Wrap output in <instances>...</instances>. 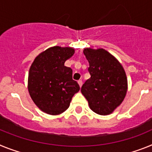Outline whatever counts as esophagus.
Masks as SVG:
<instances>
[{
  "label": "esophagus",
  "instance_id": "1",
  "mask_svg": "<svg viewBox=\"0 0 152 152\" xmlns=\"http://www.w3.org/2000/svg\"><path fill=\"white\" fill-rule=\"evenodd\" d=\"M78 84H79L80 87H81L82 86H83V81H82V80H79V81H78Z\"/></svg>",
  "mask_w": 152,
  "mask_h": 152
}]
</instances>
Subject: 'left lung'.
<instances>
[{
  "label": "left lung",
  "instance_id": "obj_1",
  "mask_svg": "<svg viewBox=\"0 0 152 152\" xmlns=\"http://www.w3.org/2000/svg\"><path fill=\"white\" fill-rule=\"evenodd\" d=\"M83 53L89 63L91 77L82 86V94L91 110L107 115L121 105L126 96L125 71L119 61L104 49L84 48Z\"/></svg>",
  "mask_w": 152,
  "mask_h": 152
}]
</instances>
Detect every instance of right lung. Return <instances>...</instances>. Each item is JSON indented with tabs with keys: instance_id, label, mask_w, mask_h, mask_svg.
<instances>
[{
	"instance_id": "1",
	"label": "right lung",
	"mask_w": 152,
	"mask_h": 152,
	"mask_svg": "<svg viewBox=\"0 0 152 152\" xmlns=\"http://www.w3.org/2000/svg\"><path fill=\"white\" fill-rule=\"evenodd\" d=\"M72 47L55 46L44 50L34 59L28 75L30 96L43 113L52 115L65 112L80 86L72 80V70L64 66L72 57Z\"/></svg>"
}]
</instances>
